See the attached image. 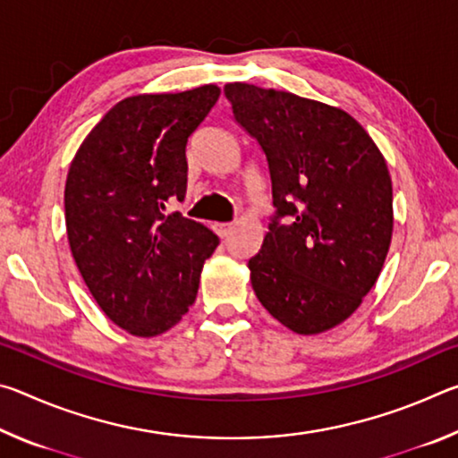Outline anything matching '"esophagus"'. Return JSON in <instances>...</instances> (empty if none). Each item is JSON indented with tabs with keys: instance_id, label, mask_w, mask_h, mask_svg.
<instances>
[{
	"instance_id": "1",
	"label": "esophagus",
	"mask_w": 458,
	"mask_h": 458,
	"mask_svg": "<svg viewBox=\"0 0 458 458\" xmlns=\"http://www.w3.org/2000/svg\"><path fill=\"white\" fill-rule=\"evenodd\" d=\"M232 228H234V224H230V222H226V224H216V230H218V234L222 236V238H226L230 232H232Z\"/></svg>"
}]
</instances>
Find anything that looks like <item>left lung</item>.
Listing matches in <instances>:
<instances>
[{
    "mask_svg": "<svg viewBox=\"0 0 458 458\" xmlns=\"http://www.w3.org/2000/svg\"><path fill=\"white\" fill-rule=\"evenodd\" d=\"M224 95L259 141L273 185L275 216L248 260L252 289L294 333L335 327L376 284L390 248L392 180L382 153L341 108L246 82L226 84Z\"/></svg>",
    "mask_w": 458,
    "mask_h": 458,
    "instance_id": "left-lung-1",
    "label": "left lung"
}]
</instances>
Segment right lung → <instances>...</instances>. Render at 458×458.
<instances>
[{"label": "right lung", "instance_id": "add662e5", "mask_svg": "<svg viewBox=\"0 0 458 458\" xmlns=\"http://www.w3.org/2000/svg\"><path fill=\"white\" fill-rule=\"evenodd\" d=\"M214 84L114 105L76 151L64 212L76 267L105 315L139 337L182 319L220 238L180 212L188 188V137L208 117Z\"/></svg>", "mask_w": 458, "mask_h": 458}]
</instances>
